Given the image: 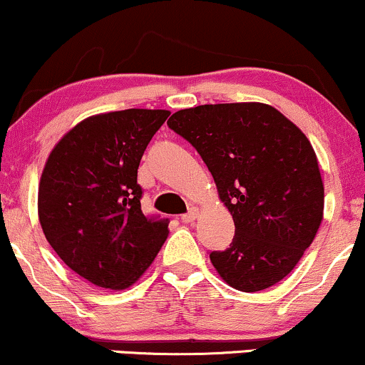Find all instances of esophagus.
Returning <instances> with one entry per match:
<instances>
[{
	"label": "esophagus",
	"mask_w": 365,
	"mask_h": 365,
	"mask_svg": "<svg viewBox=\"0 0 365 365\" xmlns=\"http://www.w3.org/2000/svg\"><path fill=\"white\" fill-rule=\"evenodd\" d=\"M196 217H198V208H191L190 212L181 215V222L182 224H192L196 220Z\"/></svg>",
	"instance_id": "esophagus-1"
}]
</instances>
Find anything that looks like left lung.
<instances>
[{
	"label": "left lung",
	"instance_id": "obj_1",
	"mask_svg": "<svg viewBox=\"0 0 365 365\" xmlns=\"http://www.w3.org/2000/svg\"><path fill=\"white\" fill-rule=\"evenodd\" d=\"M167 124L203 158L234 218L230 247L210 252L218 275L242 292L278 284L323 220V179L309 140L261 102L191 107Z\"/></svg>",
	"mask_w": 365,
	"mask_h": 365
}]
</instances>
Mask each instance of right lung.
I'll use <instances>...</instances> for the list:
<instances>
[{"label":"right lung","instance_id":"add662e5","mask_svg":"<svg viewBox=\"0 0 365 365\" xmlns=\"http://www.w3.org/2000/svg\"><path fill=\"white\" fill-rule=\"evenodd\" d=\"M169 114L126 109L92 115L49 153L38 184V222L56 255L90 284L128 289L169 235L167 218L143 215L136 182L145 148Z\"/></svg>","mask_w":365,"mask_h":365}]
</instances>
